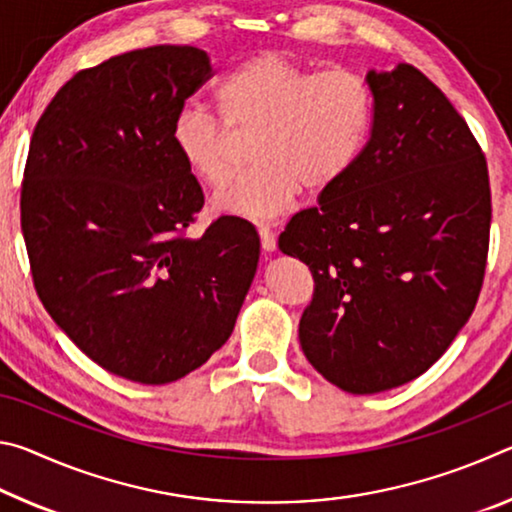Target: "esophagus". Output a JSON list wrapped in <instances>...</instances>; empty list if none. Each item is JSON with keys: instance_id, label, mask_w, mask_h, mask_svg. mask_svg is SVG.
I'll return each instance as SVG.
<instances>
[{"instance_id": "1", "label": "esophagus", "mask_w": 512, "mask_h": 512, "mask_svg": "<svg viewBox=\"0 0 512 512\" xmlns=\"http://www.w3.org/2000/svg\"><path fill=\"white\" fill-rule=\"evenodd\" d=\"M259 239H262V248L266 250V253H273V250L277 248L275 235H273V230L268 228V225H259Z\"/></svg>"}]
</instances>
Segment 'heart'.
<instances>
[{
  "instance_id": "obj_1",
  "label": "heart",
  "mask_w": 512,
  "mask_h": 512,
  "mask_svg": "<svg viewBox=\"0 0 512 512\" xmlns=\"http://www.w3.org/2000/svg\"><path fill=\"white\" fill-rule=\"evenodd\" d=\"M214 101L230 131L255 133V169L216 194L214 207L250 221L284 214L302 187L316 194L339 183L368 142L375 108L361 74H311L277 54H259L230 69ZM171 142L198 183L221 187L235 171L228 131L203 108L178 112Z\"/></svg>"
}]
</instances>
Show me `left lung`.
<instances>
[{"instance_id":"1","label":"left lung","mask_w":512,"mask_h":512,"mask_svg":"<svg viewBox=\"0 0 512 512\" xmlns=\"http://www.w3.org/2000/svg\"><path fill=\"white\" fill-rule=\"evenodd\" d=\"M372 128L357 162L277 246L314 275L300 345L341 391L420 377L472 316L490 237L488 164L420 69H370Z\"/></svg>"}]
</instances>
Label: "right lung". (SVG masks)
Instances as JSON below:
<instances>
[{"label": "right lung", "mask_w": 512, "mask_h": 512, "mask_svg": "<svg viewBox=\"0 0 512 512\" xmlns=\"http://www.w3.org/2000/svg\"><path fill=\"white\" fill-rule=\"evenodd\" d=\"M210 76L196 47L128 51L74 74L31 137L20 212L38 296L76 348L140 384L201 368L230 339L257 271L248 221L185 232L203 189L171 128Z\"/></svg>", "instance_id": "right-lung-1"}]
</instances>
